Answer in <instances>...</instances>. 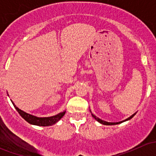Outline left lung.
Wrapping results in <instances>:
<instances>
[{
    "label": "left lung",
    "mask_w": 156,
    "mask_h": 156,
    "mask_svg": "<svg viewBox=\"0 0 156 156\" xmlns=\"http://www.w3.org/2000/svg\"><path fill=\"white\" fill-rule=\"evenodd\" d=\"M136 112H135L134 114H133V115H132L131 116H130V117H129V118H127V119H125V120L122 121V122H105V121L101 120V119H99V118H97V117H96L95 115H93V114H92V116H93V117L94 118V119H96V120L97 121V122H100V123L103 124V125H119V124L122 123V122H126V121L130 120V119H131L132 118H133V116H134L135 115H136Z\"/></svg>",
    "instance_id": "left-lung-1"
}]
</instances>
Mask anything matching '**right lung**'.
<instances>
[{
  "instance_id": "right-lung-1",
  "label": "right lung",
  "mask_w": 156,
  "mask_h": 156,
  "mask_svg": "<svg viewBox=\"0 0 156 156\" xmlns=\"http://www.w3.org/2000/svg\"><path fill=\"white\" fill-rule=\"evenodd\" d=\"M12 103L13 104L14 107L17 110V112H19V114L25 119L27 122H29V124L31 125H37V126H51V125H54L59 120H60L63 115H65L66 111L62 112L59 113L58 115H56L54 116H51V117H45V118H38L36 117V116L28 114V113L22 111L21 109H20L18 107L15 106L13 103L12 102Z\"/></svg>"
}]
</instances>
